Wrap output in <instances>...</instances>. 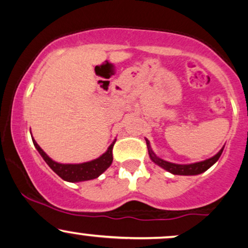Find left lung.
Returning a JSON list of instances; mask_svg holds the SVG:
<instances>
[{"mask_svg": "<svg viewBox=\"0 0 248 248\" xmlns=\"http://www.w3.org/2000/svg\"><path fill=\"white\" fill-rule=\"evenodd\" d=\"M146 143H147L148 148V154L151 160L154 162L155 164H157L158 167L163 168L164 170L169 171V172L173 173V175H180V176H195L200 175V173L204 172L206 170H208L213 164H215L217 160L221 156L223 149H224V146H223L221 151H219L217 154L214 155L213 157L207 158V160L201 161V162H195V163H189V164H177V163H171V162L164 161L155 155V153L153 152L151 148V143H149V140L146 139Z\"/></svg>", "mask_w": 248, "mask_h": 248, "instance_id": "8db88e82", "label": "left lung"}]
</instances>
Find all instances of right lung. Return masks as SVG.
<instances>
[{
  "instance_id": "obj_1",
  "label": "right lung",
  "mask_w": 248,
  "mask_h": 248,
  "mask_svg": "<svg viewBox=\"0 0 248 248\" xmlns=\"http://www.w3.org/2000/svg\"><path fill=\"white\" fill-rule=\"evenodd\" d=\"M36 151L41 155L42 158L46 161V163L50 167V169L57 173L61 178L70 183H78L85 182V180H91L97 178L101 173H103L112 163V147H114L116 139L109 146L106 153H103L100 157L84 163H59V162L51 160L46 153L42 151L41 147L36 143L34 139L32 138Z\"/></svg>"
}]
</instances>
